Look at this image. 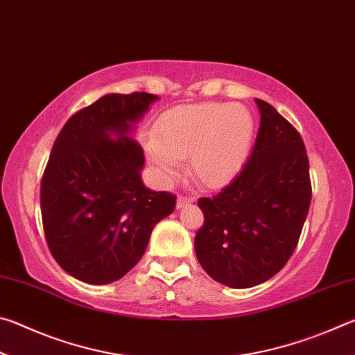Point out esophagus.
I'll return each mask as SVG.
<instances>
[{"label":"esophagus","mask_w":355,"mask_h":355,"mask_svg":"<svg viewBox=\"0 0 355 355\" xmlns=\"http://www.w3.org/2000/svg\"><path fill=\"white\" fill-rule=\"evenodd\" d=\"M194 202V197H184V196H178L177 199V208H183L186 205H191Z\"/></svg>","instance_id":"esophagus-1"}]
</instances>
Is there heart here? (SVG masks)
Listing matches in <instances>:
<instances>
[{"label":"heart","mask_w":355,"mask_h":355,"mask_svg":"<svg viewBox=\"0 0 355 355\" xmlns=\"http://www.w3.org/2000/svg\"><path fill=\"white\" fill-rule=\"evenodd\" d=\"M255 119L235 103L177 106L155 125V137L144 142L147 158L158 177L169 182L180 158L202 184L218 188L243 169L255 137Z\"/></svg>","instance_id":"heart-1"}]
</instances>
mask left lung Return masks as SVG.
Returning a JSON list of instances; mask_svg holds the SVG:
<instances>
[{
  "mask_svg": "<svg viewBox=\"0 0 355 355\" xmlns=\"http://www.w3.org/2000/svg\"><path fill=\"white\" fill-rule=\"evenodd\" d=\"M260 128L243 171L219 194L197 205L205 222L194 239L209 277L230 288H252L277 274L296 249L307 219L309 158L296 128L255 98Z\"/></svg>",
  "mask_w": 355,
  "mask_h": 355,
  "instance_id": "obj_1",
  "label": "left lung"
}]
</instances>
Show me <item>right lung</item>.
Returning <instances> with one entry per match:
<instances>
[{"label": "right lung", "instance_id": "right-lung-1", "mask_svg": "<svg viewBox=\"0 0 355 355\" xmlns=\"http://www.w3.org/2000/svg\"><path fill=\"white\" fill-rule=\"evenodd\" d=\"M156 100L103 95L71 116L53 146L40 184L45 238L59 266L86 284L122 279L175 209V196L144 186V152L133 139Z\"/></svg>", "mask_w": 355, "mask_h": 355}]
</instances>
